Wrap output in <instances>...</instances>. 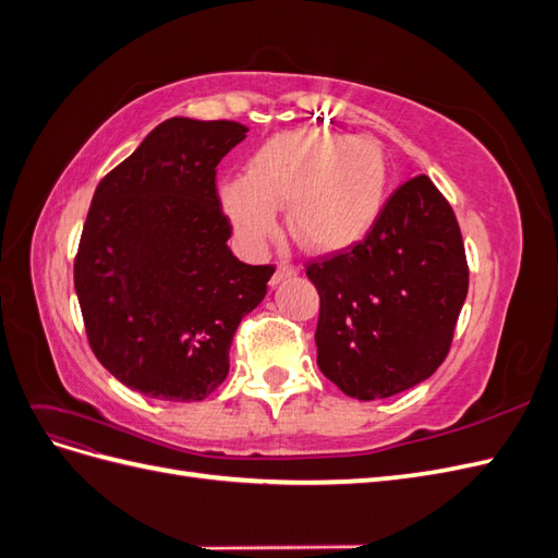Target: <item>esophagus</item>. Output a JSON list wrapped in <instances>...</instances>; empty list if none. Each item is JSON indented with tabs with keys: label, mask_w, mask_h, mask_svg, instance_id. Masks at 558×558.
I'll return each instance as SVG.
<instances>
[{
	"label": "esophagus",
	"mask_w": 558,
	"mask_h": 558,
	"mask_svg": "<svg viewBox=\"0 0 558 558\" xmlns=\"http://www.w3.org/2000/svg\"><path fill=\"white\" fill-rule=\"evenodd\" d=\"M298 275V267L295 265H291V263H286V260H281L279 263V267L275 269V275H272V281H269V286H279L281 281H286V279H291V277H295Z\"/></svg>",
	"instance_id": "obj_1"
}]
</instances>
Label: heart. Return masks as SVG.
Instances as JSON below:
<instances>
[{"label":"heart","mask_w":558,"mask_h":558,"mask_svg":"<svg viewBox=\"0 0 558 558\" xmlns=\"http://www.w3.org/2000/svg\"><path fill=\"white\" fill-rule=\"evenodd\" d=\"M388 165L377 142L291 130L263 142L244 177L218 183V205L248 246L275 238L286 209L291 238L316 256L356 248L384 211Z\"/></svg>","instance_id":"b5f03b06"}]
</instances>
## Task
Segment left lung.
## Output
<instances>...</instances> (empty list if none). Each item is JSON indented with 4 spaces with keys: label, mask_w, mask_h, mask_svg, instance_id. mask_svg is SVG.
Segmentation results:
<instances>
[{
    "label": "left lung",
    "mask_w": 558,
    "mask_h": 558,
    "mask_svg": "<svg viewBox=\"0 0 558 558\" xmlns=\"http://www.w3.org/2000/svg\"><path fill=\"white\" fill-rule=\"evenodd\" d=\"M307 277L320 298L316 363L349 398L379 400L445 361L468 295L459 221L428 177L388 197L367 240Z\"/></svg>",
    "instance_id": "8db88e82"
}]
</instances>
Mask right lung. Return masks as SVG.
Wrapping results in <instances>:
<instances>
[{
  "label": "right lung",
  "instance_id": "obj_1",
  "mask_svg": "<svg viewBox=\"0 0 558 558\" xmlns=\"http://www.w3.org/2000/svg\"><path fill=\"white\" fill-rule=\"evenodd\" d=\"M246 132L170 118L93 195L74 289L97 361L132 391L205 400L228 377L240 320L267 293L275 267L232 256L216 195V165Z\"/></svg>",
  "mask_w": 558,
  "mask_h": 558
}]
</instances>
